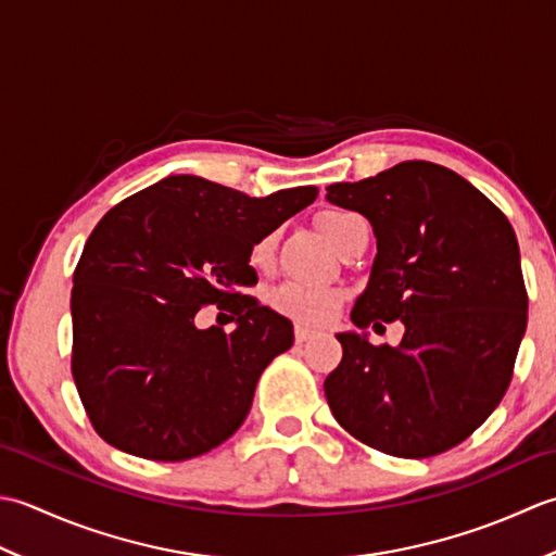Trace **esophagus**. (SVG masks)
I'll return each mask as SVG.
<instances>
[{
    "label": "esophagus",
    "instance_id": "34e87169",
    "mask_svg": "<svg viewBox=\"0 0 556 556\" xmlns=\"http://www.w3.org/2000/svg\"><path fill=\"white\" fill-rule=\"evenodd\" d=\"M312 336H314V331H309V328L294 326V341H298V343H307Z\"/></svg>",
    "mask_w": 556,
    "mask_h": 556
}]
</instances>
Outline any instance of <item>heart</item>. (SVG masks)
I'll return each mask as SVG.
<instances>
[{
    "mask_svg": "<svg viewBox=\"0 0 556 556\" xmlns=\"http://www.w3.org/2000/svg\"><path fill=\"white\" fill-rule=\"evenodd\" d=\"M355 218V213L348 211H324L316 225L324 232V237L333 247L341 244L343 235L348 230L350 220ZM274 252H276V237L264 235L249 247V266L256 274H268L274 266ZM268 304L274 312L288 316L300 326H326L331 324L338 314H341L345 304V292L341 288H309V286H294V282H286L270 290Z\"/></svg>",
    "mask_w": 556,
    "mask_h": 556,
    "instance_id": "1",
    "label": "heart"
}]
</instances>
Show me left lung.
Here are the masks:
<instances>
[{
  "instance_id": "obj_1",
  "label": "left lung",
  "mask_w": 556,
  "mask_h": 556,
  "mask_svg": "<svg viewBox=\"0 0 556 556\" xmlns=\"http://www.w3.org/2000/svg\"><path fill=\"white\" fill-rule=\"evenodd\" d=\"M377 237L357 328L403 321L399 348L338 333L343 359L324 381L345 432L399 458L466 441L511 383L528 324L516 232L506 215L448 167L405 161L362 182L326 187Z\"/></svg>"
}]
</instances>
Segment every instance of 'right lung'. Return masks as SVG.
<instances>
[{"mask_svg": "<svg viewBox=\"0 0 556 556\" xmlns=\"http://www.w3.org/2000/svg\"><path fill=\"white\" fill-rule=\"evenodd\" d=\"M316 187L254 199L177 175L110 208L74 270L72 374L110 446L187 460L230 439L256 381L292 345V324L240 288L256 286L249 247L316 199ZM208 303L232 334L193 326Z\"/></svg>", "mask_w": 556, "mask_h": 556, "instance_id": "add662e5", "label": "right lung"}]
</instances>
